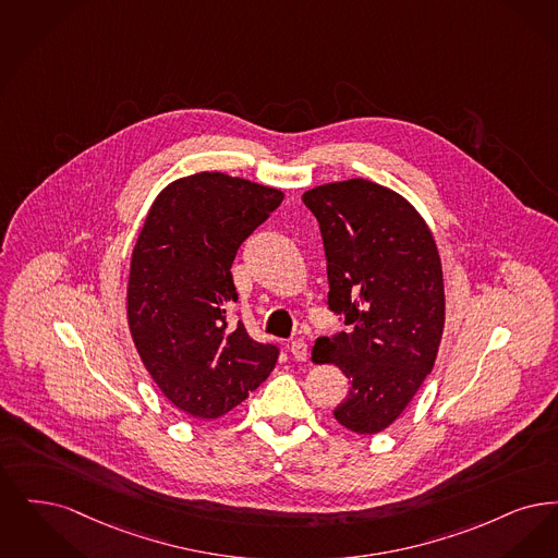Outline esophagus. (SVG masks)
I'll use <instances>...</instances> for the list:
<instances>
[{
	"label": "esophagus",
	"mask_w": 558,
	"mask_h": 558,
	"mask_svg": "<svg viewBox=\"0 0 558 558\" xmlns=\"http://www.w3.org/2000/svg\"><path fill=\"white\" fill-rule=\"evenodd\" d=\"M291 356L300 363H304L308 359V343L304 340H293L290 345Z\"/></svg>",
	"instance_id": "34e87169"
}]
</instances>
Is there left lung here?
I'll use <instances>...</instances> for the list:
<instances>
[{
  "mask_svg": "<svg viewBox=\"0 0 558 558\" xmlns=\"http://www.w3.org/2000/svg\"><path fill=\"white\" fill-rule=\"evenodd\" d=\"M325 243L327 304L348 331L318 338L313 363L350 379L333 411L345 429L373 436L411 404L436 364L446 320L436 240L407 197L366 179L302 195Z\"/></svg>",
  "mask_w": 558,
  "mask_h": 558,
  "instance_id": "8db88e82",
  "label": "left lung"
}]
</instances>
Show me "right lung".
Here are the masks:
<instances>
[{"label":"right lung","instance_id":"obj_1","mask_svg":"<svg viewBox=\"0 0 558 558\" xmlns=\"http://www.w3.org/2000/svg\"><path fill=\"white\" fill-rule=\"evenodd\" d=\"M283 192L204 170L169 183L147 210L131 254L126 318L142 363L170 402L218 418L258 388L277 348L227 323L238 302L231 265Z\"/></svg>","mask_w":558,"mask_h":558}]
</instances>
